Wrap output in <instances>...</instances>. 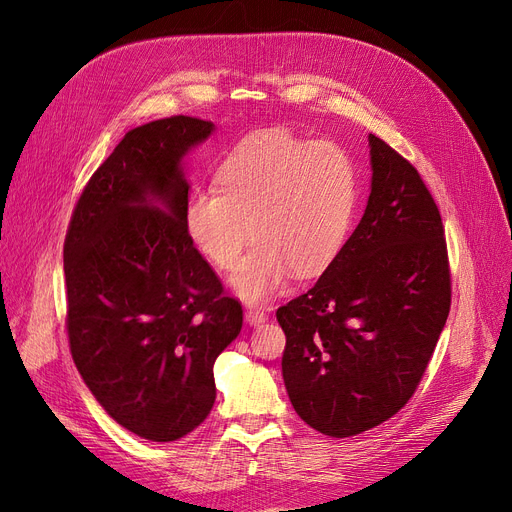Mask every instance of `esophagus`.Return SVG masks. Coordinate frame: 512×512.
Returning a JSON list of instances; mask_svg holds the SVG:
<instances>
[{"mask_svg": "<svg viewBox=\"0 0 512 512\" xmlns=\"http://www.w3.org/2000/svg\"><path fill=\"white\" fill-rule=\"evenodd\" d=\"M245 317H247V321H249L251 326H259V324H263V321L267 319V313L263 309H259V307H251V309H247Z\"/></svg>", "mask_w": 512, "mask_h": 512, "instance_id": "esophagus-1", "label": "esophagus"}]
</instances>
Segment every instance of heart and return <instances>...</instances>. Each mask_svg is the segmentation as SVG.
<instances>
[{"label": "heart", "mask_w": 512, "mask_h": 512, "mask_svg": "<svg viewBox=\"0 0 512 512\" xmlns=\"http://www.w3.org/2000/svg\"><path fill=\"white\" fill-rule=\"evenodd\" d=\"M218 184L193 188L184 226L220 270H230L255 236L232 276L234 292L247 303L272 299L292 274H324L351 232L357 172L351 155L332 141L288 130L251 134L222 161Z\"/></svg>", "instance_id": "b5f03b06"}]
</instances>
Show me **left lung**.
Returning <instances> with one entry per match:
<instances>
[{"instance_id":"8db88e82","label":"left lung","mask_w":512,"mask_h":512,"mask_svg":"<svg viewBox=\"0 0 512 512\" xmlns=\"http://www.w3.org/2000/svg\"><path fill=\"white\" fill-rule=\"evenodd\" d=\"M371 195L340 255L276 311L299 417L332 438L384 423L415 394L450 311L440 209L409 159L369 134Z\"/></svg>"}]
</instances>
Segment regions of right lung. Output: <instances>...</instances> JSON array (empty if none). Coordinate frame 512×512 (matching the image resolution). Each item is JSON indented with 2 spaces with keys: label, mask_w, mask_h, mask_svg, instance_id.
Segmentation results:
<instances>
[{
  "label": "right lung",
  "mask_w": 512,
  "mask_h": 512,
  "mask_svg": "<svg viewBox=\"0 0 512 512\" xmlns=\"http://www.w3.org/2000/svg\"><path fill=\"white\" fill-rule=\"evenodd\" d=\"M213 124L170 116L132 128L80 193L64 240L70 353L128 432L172 442L215 402L213 363L242 305L184 226L180 161Z\"/></svg>",
  "instance_id": "right-lung-1"
}]
</instances>
